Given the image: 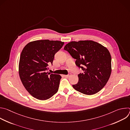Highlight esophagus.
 I'll return each mask as SVG.
<instances>
[{
  "instance_id": "esophagus-1",
  "label": "esophagus",
  "mask_w": 130,
  "mask_h": 130,
  "mask_svg": "<svg viewBox=\"0 0 130 130\" xmlns=\"http://www.w3.org/2000/svg\"><path fill=\"white\" fill-rule=\"evenodd\" d=\"M70 76H71V74L70 73H69L68 75H64V76L67 77V78H69V77H70Z\"/></svg>"
}]
</instances>
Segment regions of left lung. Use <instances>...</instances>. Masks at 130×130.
<instances>
[{
	"instance_id": "obj_1",
	"label": "left lung",
	"mask_w": 130,
	"mask_h": 130,
	"mask_svg": "<svg viewBox=\"0 0 130 130\" xmlns=\"http://www.w3.org/2000/svg\"><path fill=\"white\" fill-rule=\"evenodd\" d=\"M76 59V65L83 70L78 75V83L72 85L76 90L91 95L99 92L107 82L112 71L111 56L108 49L92 41H72L64 48Z\"/></svg>"
}]
</instances>
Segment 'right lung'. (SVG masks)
<instances>
[{"label": "right lung", "mask_w": 130, "mask_h": 130, "mask_svg": "<svg viewBox=\"0 0 130 130\" xmlns=\"http://www.w3.org/2000/svg\"><path fill=\"white\" fill-rule=\"evenodd\" d=\"M64 43L48 40L27 44L23 49L19 62V75L29 93L41 100L49 99L56 94L61 76L47 70L54 55Z\"/></svg>", "instance_id": "1"}]
</instances>
